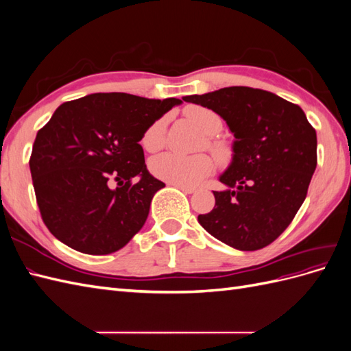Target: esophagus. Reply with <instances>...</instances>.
<instances>
[{
  "label": "esophagus",
  "instance_id": "1",
  "mask_svg": "<svg viewBox=\"0 0 351 351\" xmlns=\"http://www.w3.org/2000/svg\"><path fill=\"white\" fill-rule=\"evenodd\" d=\"M176 187L182 190V192L187 193V195H190V193H195V192H196V189H195V187H190V186H176Z\"/></svg>",
  "mask_w": 351,
  "mask_h": 351
}]
</instances>
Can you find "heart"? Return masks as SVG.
<instances>
[{
    "label": "heart",
    "mask_w": 351,
    "mask_h": 351,
    "mask_svg": "<svg viewBox=\"0 0 351 351\" xmlns=\"http://www.w3.org/2000/svg\"><path fill=\"white\" fill-rule=\"evenodd\" d=\"M184 115L197 129L208 136H214L221 132V117L209 108L200 105H189L184 108ZM165 142V119L154 121L143 133L142 145L147 152H156L161 149ZM206 146L215 155L221 164L230 162L232 151L228 143L221 141L206 142ZM152 173L164 182L176 186H195L208 177L214 169V159L206 154L180 155L174 152H165L155 156L151 161Z\"/></svg>",
    "instance_id": "obj_1"
}]
</instances>
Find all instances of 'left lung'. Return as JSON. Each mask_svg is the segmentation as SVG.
<instances>
[{
  "instance_id": "8db88e82",
  "label": "left lung",
  "mask_w": 351,
  "mask_h": 351,
  "mask_svg": "<svg viewBox=\"0 0 351 351\" xmlns=\"http://www.w3.org/2000/svg\"><path fill=\"white\" fill-rule=\"evenodd\" d=\"M183 101L226 120L234 134L232 159L214 192L215 206L199 215L210 236L237 250L268 246L290 226L316 168V132L299 105L268 90L222 88Z\"/></svg>"
}]
</instances>
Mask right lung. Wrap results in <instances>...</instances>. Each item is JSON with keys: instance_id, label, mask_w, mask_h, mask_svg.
Instances as JSON below:
<instances>
[{"instance_id": "1", "label": "right lung", "mask_w": 351, "mask_h": 351, "mask_svg": "<svg viewBox=\"0 0 351 351\" xmlns=\"http://www.w3.org/2000/svg\"><path fill=\"white\" fill-rule=\"evenodd\" d=\"M180 104L112 92L60 105L38 132L29 161L40 217L52 236L88 254H110L132 240L154 195L165 187L147 171L139 142Z\"/></svg>"}]
</instances>
